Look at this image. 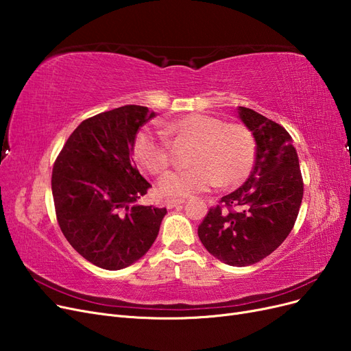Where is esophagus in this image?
<instances>
[{"instance_id": "34e87169", "label": "esophagus", "mask_w": 351, "mask_h": 351, "mask_svg": "<svg viewBox=\"0 0 351 351\" xmlns=\"http://www.w3.org/2000/svg\"><path fill=\"white\" fill-rule=\"evenodd\" d=\"M183 204H184L183 199H168V200L165 202V206H167L168 209H173V208H177V206L183 205Z\"/></svg>"}]
</instances>
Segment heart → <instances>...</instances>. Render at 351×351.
Instances as JSON below:
<instances>
[{
	"label": "heart",
	"mask_w": 351,
	"mask_h": 351,
	"mask_svg": "<svg viewBox=\"0 0 351 351\" xmlns=\"http://www.w3.org/2000/svg\"><path fill=\"white\" fill-rule=\"evenodd\" d=\"M180 139L195 142L189 162L193 167L165 174L158 183L167 197H186L215 187L240 186L256 159V139L247 125L226 123L221 117L193 112L167 127ZM133 155L152 176L162 174L171 164L169 142L161 132L142 130L136 136Z\"/></svg>",
	"instance_id": "obj_1"
}]
</instances>
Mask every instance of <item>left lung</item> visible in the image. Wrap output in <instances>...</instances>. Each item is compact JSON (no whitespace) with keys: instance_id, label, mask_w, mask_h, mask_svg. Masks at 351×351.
Returning a JSON list of instances; mask_svg holds the SVG:
<instances>
[{"instance_id":"8db88e82","label":"left lung","mask_w":351,"mask_h":351,"mask_svg":"<svg viewBox=\"0 0 351 351\" xmlns=\"http://www.w3.org/2000/svg\"><path fill=\"white\" fill-rule=\"evenodd\" d=\"M241 121L256 139L247 182L210 206L197 234L206 250L231 267L267 258L290 234L303 199V177L293 139L284 127L250 108Z\"/></svg>"}]
</instances>
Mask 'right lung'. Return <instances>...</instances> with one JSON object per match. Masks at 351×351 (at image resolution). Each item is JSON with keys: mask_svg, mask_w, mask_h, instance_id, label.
Segmentation results:
<instances>
[{"mask_svg": "<svg viewBox=\"0 0 351 351\" xmlns=\"http://www.w3.org/2000/svg\"><path fill=\"white\" fill-rule=\"evenodd\" d=\"M155 112L124 105L82 121L52 167L51 187L62 234L102 269L129 267L151 249L165 208L136 202L152 186L130 155L141 127Z\"/></svg>", "mask_w": 351, "mask_h": 351, "instance_id": "right-lung-1", "label": "right lung"}]
</instances>
